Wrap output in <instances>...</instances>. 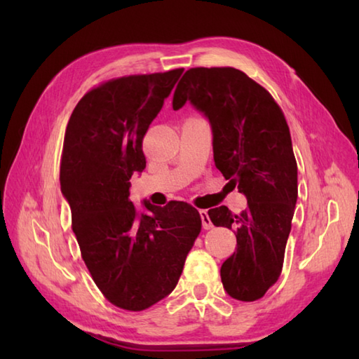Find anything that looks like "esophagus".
<instances>
[{
  "mask_svg": "<svg viewBox=\"0 0 359 359\" xmlns=\"http://www.w3.org/2000/svg\"><path fill=\"white\" fill-rule=\"evenodd\" d=\"M199 212H201V219H202L203 230H210V228H212V224H211V220H210V216H208L207 210H201Z\"/></svg>",
  "mask_w": 359,
  "mask_h": 359,
  "instance_id": "34e87169",
  "label": "esophagus"
}]
</instances>
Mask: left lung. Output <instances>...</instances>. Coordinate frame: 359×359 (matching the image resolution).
<instances>
[{
    "label": "left lung",
    "instance_id": "obj_1",
    "mask_svg": "<svg viewBox=\"0 0 359 359\" xmlns=\"http://www.w3.org/2000/svg\"><path fill=\"white\" fill-rule=\"evenodd\" d=\"M191 102L212 129V152L248 208H211L216 226L234 230L238 248L220 269L224 288L251 302L276 284L297 199V165L284 112L271 94L234 67H193L174 90L172 109Z\"/></svg>",
    "mask_w": 359,
    "mask_h": 359
}]
</instances>
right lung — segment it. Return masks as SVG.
<instances>
[{
  "label": "right lung",
  "mask_w": 359,
  "mask_h": 359,
  "mask_svg": "<svg viewBox=\"0 0 359 359\" xmlns=\"http://www.w3.org/2000/svg\"><path fill=\"white\" fill-rule=\"evenodd\" d=\"M184 69L128 75L93 88L66 126L60 185L72 230L95 285L114 306L147 310L177 285L202 230L187 202L139 215L129 179L147 166L142 143Z\"/></svg>",
  "instance_id": "1"
}]
</instances>
